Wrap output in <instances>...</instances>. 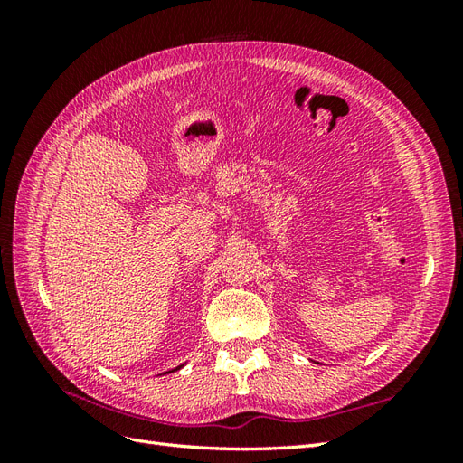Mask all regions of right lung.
Here are the masks:
<instances>
[{"mask_svg":"<svg viewBox=\"0 0 463 463\" xmlns=\"http://www.w3.org/2000/svg\"><path fill=\"white\" fill-rule=\"evenodd\" d=\"M184 365H185V363H184ZM184 365H179V367H175V369H172V371H167V373H174V371H177V369H181V367H184Z\"/></svg>","mask_w":463,"mask_h":463,"instance_id":"right-lung-1","label":"right lung"}]
</instances>
